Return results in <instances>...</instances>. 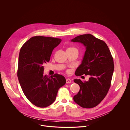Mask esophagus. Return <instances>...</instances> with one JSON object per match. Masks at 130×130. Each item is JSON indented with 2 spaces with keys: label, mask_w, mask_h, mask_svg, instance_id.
<instances>
[{
  "label": "esophagus",
  "mask_w": 130,
  "mask_h": 130,
  "mask_svg": "<svg viewBox=\"0 0 130 130\" xmlns=\"http://www.w3.org/2000/svg\"><path fill=\"white\" fill-rule=\"evenodd\" d=\"M66 83H69L71 82V80L70 79H69V78L66 79Z\"/></svg>",
  "instance_id": "34e87169"
}]
</instances>
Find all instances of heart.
<instances>
[{
    "label": "heart",
    "mask_w": 130,
    "mask_h": 130,
    "mask_svg": "<svg viewBox=\"0 0 130 130\" xmlns=\"http://www.w3.org/2000/svg\"><path fill=\"white\" fill-rule=\"evenodd\" d=\"M67 49H77V50H78L76 48H75V47H69Z\"/></svg>",
    "instance_id": "obj_1"
}]
</instances>
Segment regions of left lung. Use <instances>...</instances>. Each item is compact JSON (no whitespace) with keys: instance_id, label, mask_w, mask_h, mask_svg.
I'll use <instances>...</instances> for the list:
<instances>
[{"instance_id":"obj_1","label":"left lung","mask_w":130,"mask_h":130,"mask_svg":"<svg viewBox=\"0 0 130 130\" xmlns=\"http://www.w3.org/2000/svg\"><path fill=\"white\" fill-rule=\"evenodd\" d=\"M71 41L81 43L86 47L82 63L75 75L90 76L88 81L73 80L80 86L73 100L83 108L94 107L103 100L110 88L114 69L113 58L106 44L91 34L81 35Z\"/></svg>"}]
</instances>
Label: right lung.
<instances>
[{"instance_id":"add662e5","label":"right lung","mask_w":130,"mask_h":130,"mask_svg":"<svg viewBox=\"0 0 130 130\" xmlns=\"http://www.w3.org/2000/svg\"><path fill=\"white\" fill-rule=\"evenodd\" d=\"M61 39L44 36L30 38L22 47L18 58L17 77L27 98L34 105L45 107L53 103L59 89L66 83L64 76L43 75L54 48Z\"/></svg>"}]
</instances>
